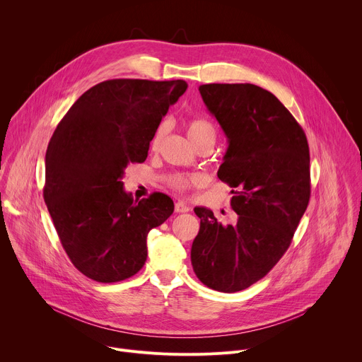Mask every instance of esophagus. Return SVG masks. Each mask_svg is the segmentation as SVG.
<instances>
[{
	"instance_id": "esophagus-1",
	"label": "esophagus",
	"mask_w": 362,
	"mask_h": 362,
	"mask_svg": "<svg viewBox=\"0 0 362 362\" xmlns=\"http://www.w3.org/2000/svg\"><path fill=\"white\" fill-rule=\"evenodd\" d=\"M175 211H176L177 214H186V212L190 211V208H189V206H187L185 202L179 200V202L175 203Z\"/></svg>"
}]
</instances>
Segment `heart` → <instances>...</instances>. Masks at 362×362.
<instances>
[{
    "label": "heart",
    "instance_id": "obj_1",
    "mask_svg": "<svg viewBox=\"0 0 362 362\" xmlns=\"http://www.w3.org/2000/svg\"><path fill=\"white\" fill-rule=\"evenodd\" d=\"M186 132L189 139L194 146L204 140H216V130L215 126L204 119H192L186 124ZM165 136V126H160L156 132H154L151 140H150V148L151 150H158L163 141ZM199 182L197 176H186V175H173L169 177V185L170 187L183 192L189 189L190 186L196 185Z\"/></svg>",
    "mask_w": 362,
    "mask_h": 362
}]
</instances>
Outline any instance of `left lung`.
I'll return each instance as SVG.
<instances>
[{
	"label": "left lung",
	"instance_id": "obj_1",
	"mask_svg": "<svg viewBox=\"0 0 362 362\" xmlns=\"http://www.w3.org/2000/svg\"><path fill=\"white\" fill-rule=\"evenodd\" d=\"M206 107L229 147L218 176L233 187L238 218L222 225L194 208L200 229L190 259L202 284L238 292L262 279L288 250L311 196L305 132L282 103L255 84H203Z\"/></svg>",
	"mask_w": 362,
	"mask_h": 362
}]
</instances>
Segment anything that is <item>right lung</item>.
Segmentation results:
<instances>
[{"instance_id":"obj_1","label":"right lung","mask_w":362,"mask_h":362,"mask_svg":"<svg viewBox=\"0 0 362 362\" xmlns=\"http://www.w3.org/2000/svg\"><path fill=\"white\" fill-rule=\"evenodd\" d=\"M186 88L183 80H106L78 97L51 136L44 200L70 261L87 278L112 284L137 274L147 233L173 214L168 194L134 202L122 179L130 163L146 160L162 117Z\"/></svg>"}]
</instances>
